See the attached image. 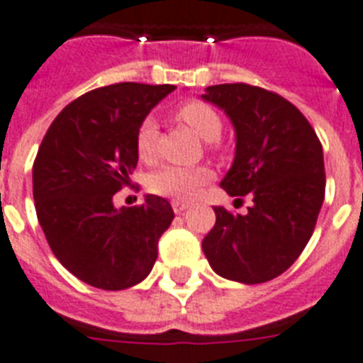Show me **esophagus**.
I'll use <instances>...</instances> for the list:
<instances>
[{
	"mask_svg": "<svg viewBox=\"0 0 363 363\" xmlns=\"http://www.w3.org/2000/svg\"><path fill=\"white\" fill-rule=\"evenodd\" d=\"M187 208H189L187 202H182V200H174V202H172V209H174V213H182V211H185Z\"/></svg>",
	"mask_w": 363,
	"mask_h": 363,
	"instance_id": "esophagus-1",
	"label": "esophagus"
}]
</instances>
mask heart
Returning <instances> with one entry per match:
<instances>
[{
    "label": "heart",
    "mask_w": 363,
    "mask_h": 363,
    "mask_svg": "<svg viewBox=\"0 0 363 363\" xmlns=\"http://www.w3.org/2000/svg\"><path fill=\"white\" fill-rule=\"evenodd\" d=\"M176 116L199 135L200 139L217 140L223 131V121L217 111L208 104L199 100H189L178 107ZM157 146V122L154 116H146L139 124L135 135V148L143 161H150ZM211 179V170L208 167H176L164 164L154 170L148 178V189L152 193L169 196L174 200H191L203 185Z\"/></svg>",
    "instance_id": "b5f03b06"
}]
</instances>
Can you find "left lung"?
Returning <instances> with one entry per match:
<instances>
[{
    "label": "left lung",
    "instance_id": "1",
    "mask_svg": "<svg viewBox=\"0 0 363 363\" xmlns=\"http://www.w3.org/2000/svg\"><path fill=\"white\" fill-rule=\"evenodd\" d=\"M226 113L235 157L220 182L230 196H252L248 213L217 206L202 250L218 277L262 284L291 267L310 241L325 200L323 146L306 116L282 96L247 83L206 89Z\"/></svg>",
    "mask_w": 363,
    "mask_h": 363
}]
</instances>
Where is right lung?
Segmentation results:
<instances>
[{"mask_svg": "<svg viewBox=\"0 0 363 363\" xmlns=\"http://www.w3.org/2000/svg\"><path fill=\"white\" fill-rule=\"evenodd\" d=\"M174 85L116 83L68 104L46 131L33 164V199L52 252L81 282L118 291L143 282L174 211L146 194L116 209L139 155V124Z\"/></svg>", "mask_w": 363, "mask_h": 363, "instance_id": "right-lung-1", "label": "right lung"}]
</instances>
